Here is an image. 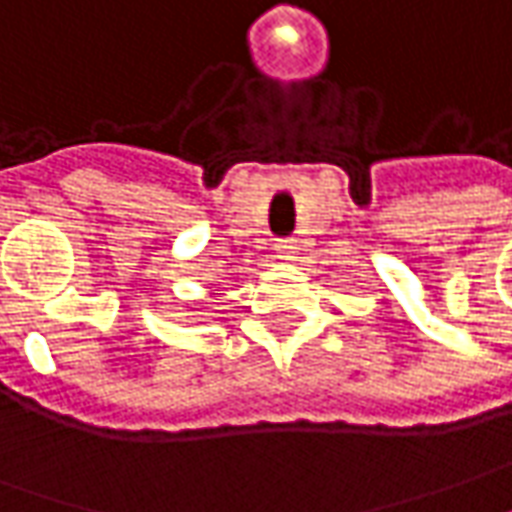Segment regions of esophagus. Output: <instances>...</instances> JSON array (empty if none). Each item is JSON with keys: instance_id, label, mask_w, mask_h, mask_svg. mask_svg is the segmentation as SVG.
<instances>
[{"instance_id": "obj_1", "label": "esophagus", "mask_w": 512, "mask_h": 512, "mask_svg": "<svg viewBox=\"0 0 512 512\" xmlns=\"http://www.w3.org/2000/svg\"><path fill=\"white\" fill-rule=\"evenodd\" d=\"M297 241L294 238H280V241L274 243V252H277V257L280 260H294V255H297Z\"/></svg>"}]
</instances>
